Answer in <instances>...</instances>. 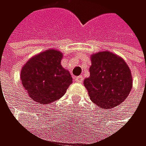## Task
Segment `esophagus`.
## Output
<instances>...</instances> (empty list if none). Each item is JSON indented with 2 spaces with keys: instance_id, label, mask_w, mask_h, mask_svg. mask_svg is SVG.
Listing matches in <instances>:
<instances>
[{
  "instance_id": "esophagus-1",
  "label": "esophagus",
  "mask_w": 146,
  "mask_h": 146,
  "mask_svg": "<svg viewBox=\"0 0 146 146\" xmlns=\"http://www.w3.org/2000/svg\"><path fill=\"white\" fill-rule=\"evenodd\" d=\"M75 81L77 82V83H83V81H84V76H79L75 77Z\"/></svg>"
}]
</instances>
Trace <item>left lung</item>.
I'll list each match as a JSON object with an SVG mask.
<instances>
[{
  "label": "left lung",
  "instance_id": "1",
  "mask_svg": "<svg viewBox=\"0 0 146 146\" xmlns=\"http://www.w3.org/2000/svg\"><path fill=\"white\" fill-rule=\"evenodd\" d=\"M90 77L84 86L91 101L104 109H112L129 96L132 76L127 63L109 51L91 56Z\"/></svg>",
  "mask_w": 146,
  "mask_h": 146
}]
</instances>
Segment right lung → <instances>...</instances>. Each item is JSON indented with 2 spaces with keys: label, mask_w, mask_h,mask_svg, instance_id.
<instances>
[{
  "label": "right lung",
  "mask_w": 146,
  "mask_h": 146,
  "mask_svg": "<svg viewBox=\"0 0 146 146\" xmlns=\"http://www.w3.org/2000/svg\"><path fill=\"white\" fill-rule=\"evenodd\" d=\"M62 58L60 51L48 49L32 57L23 67L21 83L34 101L48 104L66 93L72 77L62 67Z\"/></svg>",
  "instance_id": "1"
}]
</instances>
